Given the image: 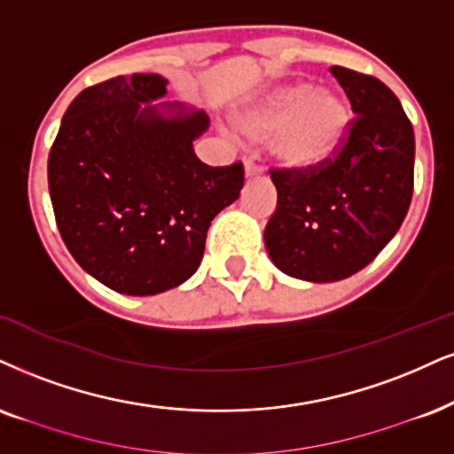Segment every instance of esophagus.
Instances as JSON below:
<instances>
[{
  "label": "esophagus",
  "instance_id": "34e87169",
  "mask_svg": "<svg viewBox=\"0 0 454 454\" xmlns=\"http://www.w3.org/2000/svg\"><path fill=\"white\" fill-rule=\"evenodd\" d=\"M261 170H262V168H261L259 164H256L254 158H246V160H244V175H246V178L259 176Z\"/></svg>",
  "mask_w": 454,
  "mask_h": 454
}]
</instances>
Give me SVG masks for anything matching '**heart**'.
<instances>
[{"label": "heart", "mask_w": 454, "mask_h": 454, "mask_svg": "<svg viewBox=\"0 0 454 454\" xmlns=\"http://www.w3.org/2000/svg\"><path fill=\"white\" fill-rule=\"evenodd\" d=\"M347 124L345 100L305 82L267 92L239 115V128L250 137L271 134L273 158L293 170H309L333 158L345 138Z\"/></svg>", "instance_id": "heart-1"}]
</instances>
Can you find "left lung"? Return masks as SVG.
<instances>
[{"mask_svg": "<svg viewBox=\"0 0 454 454\" xmlns=\"http://www.w3.org/2000/svg\"><path fill=\"white\" fill-rule=\"evenodd\" d=\"M354 120L333 160L309 170H271L278 206L265 227L273 265L305 282H339L398 233L412 198L415 132L381 80L330 67Z\"/></svg>", "mask_w": 454, "mask_h": 454, "instance_id": "1", "label": "left lung"}]
</instances>
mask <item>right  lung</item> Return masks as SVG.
<instances>
[{"instance_id":"add662e5","label":"right lung","mask_w":454,"mask_h":454,"mask_svg":"<svg viewBox=\"0 0 454 454\" xmlns=\"http://www.w3.org/2000/svg\"><path fill=\"white\" fill-rule=\"evenodd\" d=\"M166 86L134 73L86 88L50 149L60 238L83 271L121 294H158L192 278L212 218L244 187L239 161L215 168L195 155L210 126L204 111L151 105Z\"/></svg>"}]
</instances>
